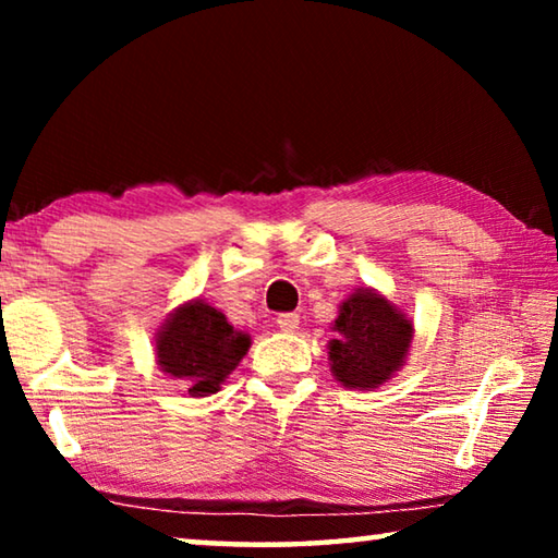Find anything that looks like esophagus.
<instances>
[{"label":"esophagus","instance_id":"34e87169","mask_svg":"<svg viewBox=\"0 0 558 558\" xmlns=\"http://www.w3.org/2000/svg\"><path fill=\"white\" fill-rule=\"evenodd\" d=\"M276 323H278V327L282 329V332H295L298 325H300V315H295V313H280L276 317Z\"/></svg>","mask_w":558,"mask_h":558}]
</instances>
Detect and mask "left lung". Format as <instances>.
<instances>
[{
  "mask_svg": "<svg viewBox=\"0 0 558 558\" xmlns=\"http://www.w3.org/2000/svg\"><path fill=\"white\" fill-rule=\"evenodd\" d=\"M329 342L332 374L349 389H376L403 364L411 323L389 300L359 290L342 302Z\"/></svg>",
  "mask_w": 558,
  "mask_h": 558,
  "instance_id": "obj_1",
  "label": "left lung"
}]
</instances>
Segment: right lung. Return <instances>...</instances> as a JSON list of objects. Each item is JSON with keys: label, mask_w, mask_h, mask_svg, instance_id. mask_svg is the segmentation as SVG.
Returning a JSON list of instances; mask_svg holds the SVG:
<instances>
[{"label": "right lung", "mask_w": 558, "mask_h": 558, "mask_svg": "<svg viewBox=\"0 0 558 558\" xmlns=\"http://www.w3.org/2000/svg\"><path fill=\"white\" fill-rule=\"evenodd\" d=\"M248 347L251 339L235 332L219 310L196 300L179 307L159 332L157 359L189 393L209 396L219 391Z\"/></svg>", "instance_id": "obj_1"}]
</instances>
